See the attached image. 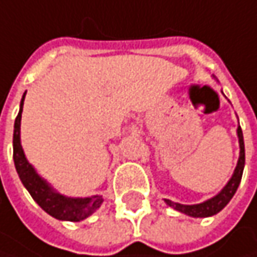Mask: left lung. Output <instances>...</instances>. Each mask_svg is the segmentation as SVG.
<instances>
[{
	"mask_svg": "<svg viewBox=\"0 0 257 257\" xmlns=\"http://www.w3.org/2000/svg\"><path fill=\"white\" fill-rule=\"evenodd\" d=\"M237 137H239V147H240L237 166L234 169L232 179L223 187L222 192L216 194L212 199L199 203V204H180V203L172 202L169 199H164V202L173 209L184 213L187 216H192V217H209V216H213V214L220 212L223 207L230 202V199L234 196V193H236L239 184H240V180H242L243 169H244V142H243V133L240 125L237 127Z\"/></svg>",
	"mask_w": 257,
	"mask_h": 257,
	"instance_id": "8db88e82",
	"label": "left lung"
}]
</instances>
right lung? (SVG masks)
<instances>
[{"mask_svg": "<svg viewBox=\"0 0 257 257\" xmlns=\"http://www.w3.org/2000/svg\"><path fill=\"white\" fill-rule=\"evenodd\" d=\"M27 93V91H25ZM25 93L20 104V111L14 123V137H13V150H14V164L17 173L24 184V187L31 194L37 204L58 220L67 222H80L93 214L103 203V196H91V197H67L63 196L41 179L35 169L25 159L24 150L20 140V127H21V113L24 105Z\"/></svg>", "mask_w": 257, "mask_h": 257, "instance_id": "add662e5", "label": "right lung"}]
</instances>
